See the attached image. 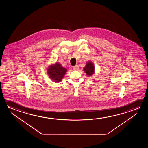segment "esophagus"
<instances>
[{
    "instance_id": "34e87169",
    "label": "esophagus",
    "mask_w": 148,
    "mask_h": 148,
    "mask_svg": "<svg viewBox=\"0 0 148 148\" xmlns=\"http://www.w3.org/2000/svg\"><path fill=\"white\" fill-rule=\"evenodd\" d=\"M73 70H77L78 69V66L77 65H76V66H74L73 67Z\"/></svg>"
}]
</instances>
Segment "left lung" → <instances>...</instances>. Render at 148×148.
Returning a JSON list of instances; mask_svg holds the SVG:
<instances>
[{"label": "left lung", "instance_id": "left-lung-1", "mask_svg": "<svg viewBox=\"0 0 148 148\" xmlns=\"http://www.w3.org/2000/svg\"><path fill=\"white\" fill-rule=\"evenodd\" d=\"M84 71L88 76H90L95 73V66L92 62L88 61L86 66L84 68Z\"/></svg>", "mask_w": 148, "mask_h": 148}]
</instances>
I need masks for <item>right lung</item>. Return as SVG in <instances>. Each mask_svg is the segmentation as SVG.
I'll return each mask as SVG.
<instances>
[{
	"label": "right lung",
	"mask_w": 148,
	"mask_h": 148,
	"mask_svg": "<svg viewBox=\"0 0 148 148\" xmlns=\"http://www.w3.org/2000/svg\"><path fill=\"white\" fill-rule=\"evenodd\" d=\"M66 72L67 69L62 67L60 63H56L51 65L47 69L49 77L55 82H61Z\"/></svg>",
	"instance_id": "right-lung-1"
}]
</instances>
